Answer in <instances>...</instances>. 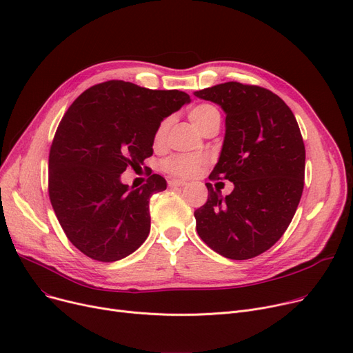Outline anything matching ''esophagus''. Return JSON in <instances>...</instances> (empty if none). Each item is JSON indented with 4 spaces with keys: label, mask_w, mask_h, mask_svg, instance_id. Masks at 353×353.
<instances>
[{
    "label": "esophagus",
    "mask_w": 353,
    "mask_h": 353,
    "mask_svg": "<svg viewBox=\"0 0 353 353\" xmlns=\"http://www.w3.org/2000/svg\"><path fill=\"white\" fill-rule=\"evenodd\" d=\"M168 184H169V187H184V185H187V182L182 179H171Z\"/></svg>",
    "instance_id": "obj_1"
}]
</instances>
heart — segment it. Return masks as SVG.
<instances>
[{"label":"heart","instance_id":"heart-1","mask_svg":"<svg viewBox=\"0 0 353 353\" xmlns=\"http://www.w3.org/2000/svg\"><path fill=\"white\" fill-rule=\"evenodd\" d=\"M190 120L200 132H204L208 125L219 121L220 111L213 104H199L190 111ZM169 130V119H163L157 128L153 136V142L157 146L165 142V137ZM205 163V159L199 154H175L163 162V169L166 172L178 176H192L200 171V168Z\"/></svg>","mask_w":353,"mask_h":353}]
</instances>
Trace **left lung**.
<instances>
[{
    "label": "left lung",
    "instance_id": "8db88e82",
    "mask_svg": "<svg viewBox=\"0 0 353 353\" xmlns=\"http://www.w3.org/2000/svg\"><path fill=\"white\" fill-rule=\"evenodd\" d=\"M225 112V136L210 179L233 182L223 196L207 182V203L194 211L203 242L243 261L272 248L287 230L304 188L305 148L290 107L272 91L224 82L195 91Z\"/></svg>",
    "mask_w": 353,
    "mask_h": 353
}]
</instances>
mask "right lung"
I'll return each mask as SVG.
<instances>
[{
	"label": "right lung",
	"mask_w": 353,
	"mask_h": 353,
	"mask_svg": "<svg viewBox=\"0 0 353 353\" xmlns=\"http://www.w3.org/2000/svg\"><path fill=\"white\" fill-rule=\"evenodd\" d=\"M190 101L178 90L112 79L70 104L49 152V199L66 237L83 255L114 262L146 241L149 200L166 190V181L150 174L145 185L130 190L120 175L152 157L159 123Z\"/></svg>",
	"instance_id": "right-lung-1"
}]
</instances>
